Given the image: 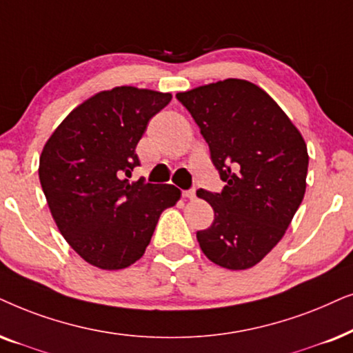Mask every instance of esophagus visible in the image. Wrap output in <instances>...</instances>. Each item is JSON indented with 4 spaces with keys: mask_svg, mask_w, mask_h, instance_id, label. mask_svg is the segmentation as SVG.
Instances as JSON below:
<instances>
[{
    "mask_svg": "<svg viewBox=\"0 0 353 353\" xmlns=\"http://www.w3.org/2000/svg\"><path fill=\"white\" fill-rule=\"evenodd\" d=\"M182 196H184V199L194 200V199H195V189H190V190H185V192H182Z\"/></svg>",
    "mask_w": 353,
    "mask_h": 353,
    "instance_id": "esophagus-1",
    "label": "esophagus"
}]
</instances>
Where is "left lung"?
I'll return each instance as SVG.
<instances>
[{"mask_svg": "<svg viewBox=\"0 0 353 353\" xmlns=\"http://www.w3.org/2000/svg\"><path fill=\"white\" fill-rule=\"evenodd\" d=\"M210 147L225 182L221 194L200 189L214 221L196 241L225 270H248L284 237L307 189V143L268 93L225 79L177 93Z\"/></svg>", "mask_w": 353, "mask_h": 353, "instance_id": "left-lung-1", "label": "left lung"}]
</instances>
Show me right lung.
<instances>
[{
  "label": "right lung",
  "mask_w": 353,
  "mask_h": 353,
  "mask_svg": "<svg viewBox=\"0 0 353 353\" xmlns=\"http://www.w3.org/2000/svg\"><path fill=\"white\" fill-rule=\"evenodd\" d=\"M171 93L114 87L74 108L46 140L39 177L59 232L100 270H124L143 256L159 216L181 199L171 184L129 182L135 147Z\"/></svg>",
  "instance_id": "1"
}]
</instances>
